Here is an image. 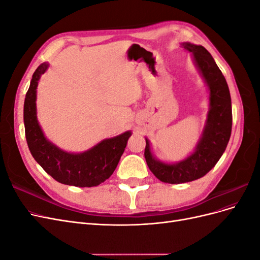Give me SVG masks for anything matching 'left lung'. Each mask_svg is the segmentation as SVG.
<instances>
[{
    "label": "left lung",
    "instance_id": "8db88e82",
    "mask_svg": "<svg viewBox=\"0 0 260 260\" xmlns=\"http://www.w3.org/2000/svg\"><path fill=\"white\" fill-rule=\"evenodd\" d=\"M183 46L192 52L195 64L208 85L210 108L199 144L194 153L182 161L168 165L156 160L146 139L144 156L149 170L161 182L170 184L198 180L214 168L225 151L232 129L231 96L221 70L204 46L191 43H183Z\"/></svg>",
    "mask_w": 260,
    "mask_h": 260
}]
</instances>
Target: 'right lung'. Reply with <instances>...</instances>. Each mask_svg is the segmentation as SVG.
<instances>
[{
  "mask_svg": "<svg viewBox=\"0 0 260 260\" xmlns=\"http://www.w3.org/2000/svg\"><path fill=\"white\" fill-rule=\"evenodd\" d=\"M49 64H41L34 73L23 104L27 144L36 161L59 183L79 187L96 186L113 175L127 146L131 132L106 139L89 151L70 154L45 139L37 119V86Z\"/></svg>",
  "mask_w": 260,
  "mask_h": 260,
  "instance_id": "right-lung-1",
  "label": "right lung"
}]
</instances>
